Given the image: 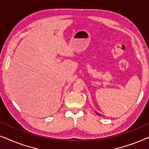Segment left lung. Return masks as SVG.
Wrapping results in <instances>:
<instances>
[{"label":"left lung","instance_id":"8db88e82","mask_svg":"<svg viewBox=\"0 0 149 149\" xmlns=\"http://www.w3.org/2000/svg\"><path fill=\"white\" fill-rule=\"evenodd\" d=\"M96 113H97V115H100V114H99V113H97V112H96Z\"/></svg>","mask_w":149,"mask_h":149}]
</instances>
